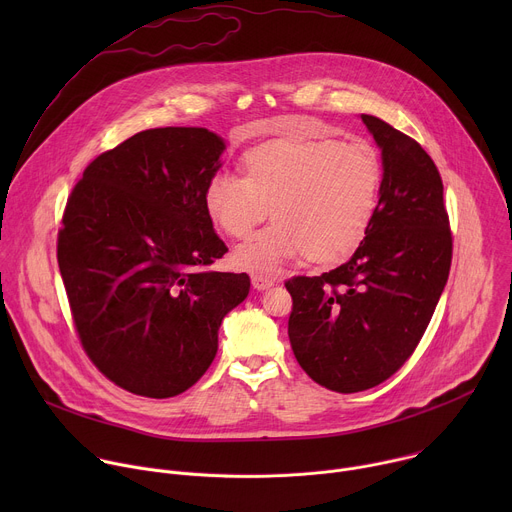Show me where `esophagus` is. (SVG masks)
Returning <instances> with one entry per match:
<instances>
[{
  "mask_svg": "<svg viewBox=\"0 0 512 512\" xmlns=\"http://www.w3.org/2000/svg\"><path fill=\"white\" fill-rule=\"evenodd\" d=\"M251 283H253V287L257 289V291H265V289H269V287H273L275 285V279L273 277H267V275H251Z\"/></svg>",
  "mask_w": 512,
  "mask_h": 512,
  "instance_id": "1",
  "label": "esophagus"
}]
</instances>
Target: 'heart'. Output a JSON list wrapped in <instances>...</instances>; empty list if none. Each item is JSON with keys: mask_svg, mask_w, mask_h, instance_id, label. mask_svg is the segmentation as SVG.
Here are the masks:
<instances>
[{"mask_svg": "<svg viewBox=\"0 0 512 512\" xmlns=\"http://www.w3.org/2000/svg\"><path fill=\"white\" fill-rule=\"evenodd\" d=\"M381 180V158L367 141L277 139L243 160V178L212 176L204 208L231 237L249 235L271 208L275 223L241 243L233 263L277 275L306 255L324 263L348 257L371 227Z\"/></svg>", "mask_w": 512, "mask_h": 512, "instance_id": "obj_1", "label": "heart"}]
</instances>
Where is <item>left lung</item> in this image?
Here are the masks:
<instances>
[{
  "label": "left lung",
  "instance_id": "obj_1",
  "mask_svg": "<svg viewBox=\"0 0 512 512\" xmlns=\"http://www.w3.org/2000/svg\"><path fill=\"white\" fill-rule=\"evenodd\" d=\"M381 150L371 227L340 267L285 283L287 334L300 367L322 387L358 393L401 369L440 302L452 263L444 184L409 135L360 115Z\"/></svg>",
  "mask_w": 512,
  "mask_h": 512
}]
</instances>
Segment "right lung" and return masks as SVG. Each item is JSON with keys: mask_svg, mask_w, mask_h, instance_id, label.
<instances>
[{"mask_svg": "<svg viewBox=\"0 0 512 512\" xmlns=\"http://www.w3.org/2000/svg\"><path fill=\"white\" fill-rule=\"evenodd\" d=\"M225 139L204 127L135 133L101 154L72 190L58 267L95 367L141 397L190 389L218 350L247 273L206 271L229 249L204 208Z\"/></svg>", "mask_w": 512, "mask_h": 512, "instance_id": "right-lung-1", "label": "right lung"}]
</instances>
